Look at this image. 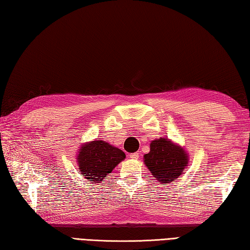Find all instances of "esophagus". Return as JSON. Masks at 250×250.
Here are the masks:
<instances>
[{
	"label": "esophagus",
	"mask_w": 250,
	"mask_h": 250,
	"mask_svg": "<svg viewBox=\"0 0 250 250\" xmlns=\"http://www.w3.org/2000/svg\"><path fill=\"white\" fill-rule=\"evenodd\" d=\"M139 153L137 152H134V153H131L130 155V158L132 159V160H137V159H139Z\"/></svg>",
	"instance_id": "34e87169"
}]
</instances>
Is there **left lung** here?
Returning <instances> with one entry per match:
<instances>
[{
	"label": "left lung",
	"instance_id": "left-lung-1",
	"mask_svg": "<svg viewBox=\"0 0 250 250\" xmlns=\"http://www.w3.org/2000/svg\"><path fill=\"white\" fill-rule=\"evenodd\" d=\"M188 153L184 148L163 137L152 141L150 151L144 156L146 167L162 185L178 178L188 166Z\"/></svg>",
	"mask_w": 250,
	"mask_h": 250
}]
</instances>
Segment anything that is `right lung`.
Returning <instances> with one entry per match:
<instances>
[{
  "label": "right lung",
  "instance_id": "1",
  "mask_svg": "<svg viewBox=\"0 0 250 250\" xmlns=\"http://www.w3.org/2000/svg\"><path fill=\"white\" fill-rule=\"evenodd\" d=\"M125 158V152L104 141L83 144L78 151V169L89 182L100 183Z\"/></svg>",
  "mask_w": 250,
  "mask_h": 250
}]
</instances>
